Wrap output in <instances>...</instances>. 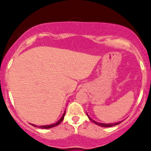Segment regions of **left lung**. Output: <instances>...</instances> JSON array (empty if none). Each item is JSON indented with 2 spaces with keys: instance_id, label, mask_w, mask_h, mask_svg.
I'll return each mask as SVG.
<instances>
[{
  "instance_id": "obj_1",
  "label": "left lung",
  "mask_w": 151,
  "mask_h": 151,
  "mask_svg": "<svg viewBox=\"0 0 151 151\" xmlns=\"http://www.w3.org/2000/svg\"><path fill=\"white\" fill-rule=\"evenodd\" d=\"M87 116L89 117V119L90 120H91V121H92V122L94 123V124H96V125L101 126V127H111V126H116V125H118V124H121V123L123 121H119V122H117V123H112V124H102V123H99V122H96V121L92 120V119H91V118H90V117L89 116V115H88V114H87Z\"/></svg>"
}]
</instances>
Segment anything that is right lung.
<instances>
[{
  "label": "right lung",
  "mask_w": 151,
  "mask_h": 151,
  "mask_svg": "<svg viewBox=\"0 0 151 151\" xmlns=\"http://www.w3.org/2000/svg\"><path fill=\"white\" fill-rule=\"evenodd\" d=\"M65 111L64 112L63 115H62V116L61 117V119L59 120L58 122L55 123V124H50V125H46V126H36V125H34V124H31L32 126H35V127H37V128H40V129H50V128H53L55 127V126H57L59 124H60V123L62 122V120L64 119V117H65Z\"/></svg>",
  "instance_id": "1"
}]
</instances>
